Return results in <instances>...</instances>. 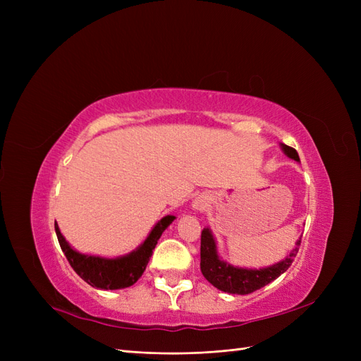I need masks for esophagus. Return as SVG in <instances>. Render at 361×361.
I'll list each match as a JSON object with an SVG mask.
<instances>
[{"instance_id": "1", "label": "esophagus", "mask_w": 361, "mask_h": 361, "mask_svg": "<svg viewBox=\"0 0 361 361\" xmlns=\"http://www.w3.org/2000/svg\"><path fill=\"white\" fill-rule=\"evenodd\" d=\"M206 206H207V203H206V200L202 199V197H199L197 200L194 202V207H195V209H204Z\"/></svg>"}]
</instances>
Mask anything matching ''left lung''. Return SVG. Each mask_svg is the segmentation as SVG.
I'll return each mask as SVG.
<instances>
[{
  "mask_svg": "<svg viewBox=\"0 0 361 361\" xmlns=\"http://www.w3.org/2000/svg\"><path fill=\"white\" fill-rule=\"evenodd\" d=\"M281 149L289 158L300 161L297 150L293 147L281 145ZM300 244H301V239H298L297 247L290 251L289 256H286L283 260L277 262V264L271 265L268 268H262V269L238 268L220 259V256L216 253V244L211 231L209 228H203L202 243H200V269L204 279L216 289L227 293L247 295L267 286L268 283L274 281L279 276H281L283 272L292 265L293 257L298 253Z\"/></svg>",
  "mask_w": 361,
  "mask_h": 361,
  "instance_id": "1",
  "label": "left lung"
}]
</instances>
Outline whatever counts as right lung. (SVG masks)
<instances>
[{"mask_svg":"<svg viewBox=\"0 0 361 361\" xmlns=\"http://www.w3.org/2000/svg\"><path fill=\"white\" fill-rule=\"evenodd\" d=\"M174 218L176 216L173 215L161 218L155 224V227L152 228V232L149 233L143 244L137 250H134L133 253L116 259L81 255L80 251L73 250L66 239H64L57 223L56 233L63 253L69 260V264L76 274L93 288L114 290L133 286L134 283L143 276V272L149 264V259L152 253H154L155 245L158 244V239L161 238L162 232L171 224Z\"/></svg>","mask_w":361,"mask_h":361,"instance_id":"right-lung-1","label":"right lung"}]
</instances>
